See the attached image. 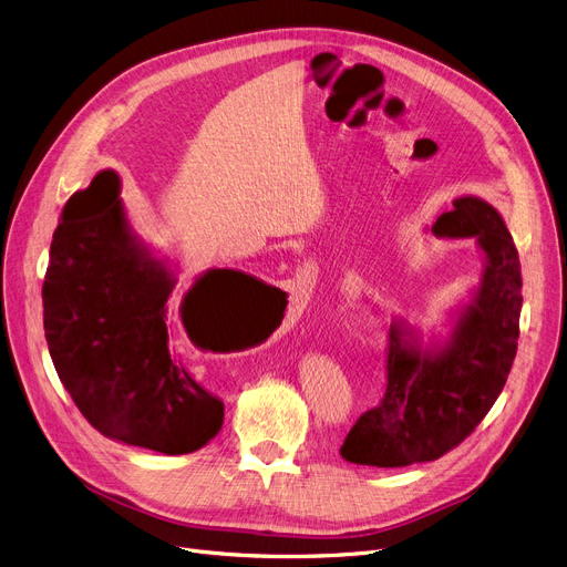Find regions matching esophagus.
<instances>
[{"label":"esophagus","mask_w":567,"mask_h":567,"mask_svg":"<svg viewBox=\"0 0 567 567\" xmlns=\"http://www.w3.org/2000/svg\"><path fill=\"white\" fill-rule=\"evenodd\" d=\"M305 275H307V270H305ZM299 279H302V277L297 275V286L302 288V281H299ZM302 292H305V290H302ZM292 299H295V302H299V299H302V295H299V299H297V292H295V284H292Z\"/></svg>","instance_id":"34e87169"}]
</instances>
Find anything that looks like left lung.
Returning <instances> with one entry per match:
<instances>
[{
	"label": "left lung",
	"instance_id": "8db88e82",
	"mask_svg": "<svg viewBox=\"0 0 567 567\" xmlns=\"http://www.w3.org/2000/svg\"><path fill=\"white\" fill-rule=\"evenodd\" d=\"M427 230L442 240L474 238L483 254L481 281L449 316L446 337L423 341L405 318L391 322L386 393L341 446L354 464L408 467L442 457L483 421L515 361L522 268L504 217L485 198L464 194Z\"/></svg>",
	"mask_w": 567,
	"mask_h": 567
}]
</instances>
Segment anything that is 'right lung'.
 <instances>
[{
  "label": "right lung",
  "mask_w": 567,
  "mask_h": 567,
  "mask_svg": "<svg viewBox=\"0 0 567 567\" xmlns=\"http://www.w3.org/2000/svg\"><path fill=\"white\" fill-rule=\"evenodd\" d=\"M114 169L97 172L61 210L43 281L50 357L84 419L110 440L164 455L206 446L224 403L172 352V329L238 320L265 281L230 268L198 275L172 305L176 262L132 228Z\"/></svg>",
  "instance_id": "1"
}]
</instances>
